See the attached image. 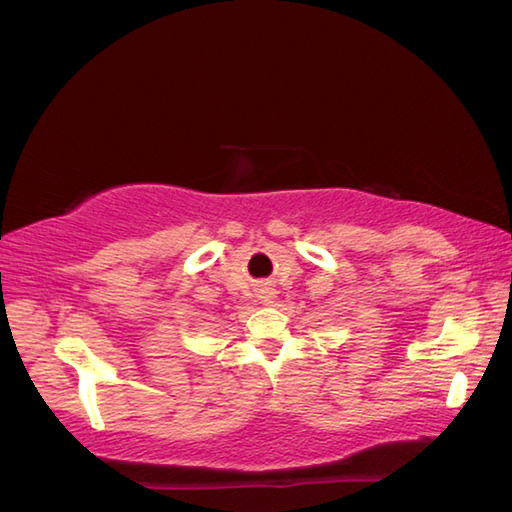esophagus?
<instances>
[{
  "label": "esophagus",
  "instance_id": "34e87169",
  "mask_svg": "<svg viewBox=\"0 0 512 512\" xmlns=\"http://www.w3.org/2000/svg\"><path fill=\"white\" fill-rule=\"evenodd\" d=\"M256 298L263 302V305H271V302H274V298H276V291L271 289V287H260Z\"/></svg>",
  "mask_w": 512,
  "mask_h": 512
}]
</instances>
